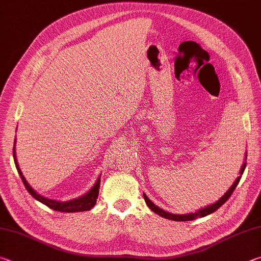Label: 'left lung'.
<instances>
[{"mask_svg":"<svg viewBox=\"0 0 261 261\" xmlns=\"http://www.w3.org/2000/svg\"><path fill=\"white\" fill-rule=\"evenodd\" d=\"M246 155H247V154H245V160H246ZM245 167H246V162L243 163V166L241 168V171H240V176H238V177L236 178V180H235V182H233V184L231 185L230 189H229L228 191L224 193L223 196L221 197L218 201L214 202L213 205H210V206H207V207H204V208H201L199 211L194 212V213L173 214V213H169V212H166V211L161 210L160 207L156 206L155 204H154V202H152V200H149L148 198H147V196L145 193H144V199H145V201H146V204L149 207V210H152L154 213H156L158 215H160V216H162V218L168 219V220H173V221H192V220L197 219V218H204V216H206V215H210L212 213H214L216 210H219L220 207L222 206L224 202H226L229 199V198H230V196H231L232 192H233V190L236 189L238 183H240L242 175H243V173H244Z\"/></svg>","mask_w":261,"mask_h":261,"instance_id":"8db88e82","label":"left lung"}]
</instances>
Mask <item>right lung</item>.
<instances>
[{
    "mask_svg": "<svg viewBox=\"0 0 261 261\" xmlns=\"http://www.w3.org/2000/svg\"><path fill=\"white\" fill-rule=\"evenodd\" d=\"M15 144H16V140H15ZM14 160H15V165H16L17 170H18V174L20 176L21 180H23L26 190H28L31 196H32L34 199H37L38 201L42 202L43 205L48 206L49 208L57 211V212H65V213H76V212L90 211V210H92V207H94L96 199H98V194H99L100 177L96 179L95 184L92 187L90 191L84 194V196L76 198V199L69 200V201H56V200L48 199V198L40 196V194H39L38 192H35L34 190L31 188V185L28 183V180L25 179L23 173H21L20 168L18 166V162H17L15 147H14Z\"/></svg>",
    "mask_w": 261,
    "mask_h": 261,
    "instance_id": "right-lung-1",
    "label": "right lung"
}]
</instances>
